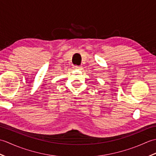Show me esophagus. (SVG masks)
Returning <instances> with one entry per match:
<instances>
[{
    "instance_id": "34e87169",
    "label": "esophagus",
    "mask_w": 156,
    "mask_h": 156,
    "mask_svg": "<svg viewBox=\"0 0 156 156\" xmlns=\"http://www.w3.org/2000/svg\"><path fill=\"white\" fill-rule=\"evenodd\" d=\"M74 68H75V69H81V68H82V66H74Z\"/></svg>"
}]
</instances>
